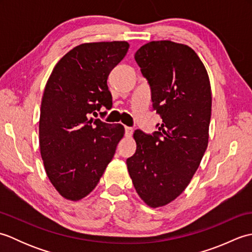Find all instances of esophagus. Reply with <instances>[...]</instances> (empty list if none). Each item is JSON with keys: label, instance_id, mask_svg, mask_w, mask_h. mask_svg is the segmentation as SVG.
Returning <instances> with one entry per match:
<instances>
[{"label": "esophagus", "instance_id": "obj_1", "mask_svg": "<svg viewBox=\"0 0 252 252\" xmlns=\"http://www.w3.org/2000/svg\"><path fill=\"white\" fill-rule=\"evenodd\" d=\"M132 133H133V129H132V127L126 126V136H131Z\"/></svg>", "mask_w": 252, "mask_h": 252}]
</instances>
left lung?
<instances>
[{
  "label": "left lung",
  "instance_id": "left-lung-1",
  "mask_svg": "<svg viewBox=\"0 0 252 252\" xmlns=\"http://www.w3.org/2000/svg\"><path fill=\"white\" fill-rule=\"evenodd\" d=\"M162 119L153 135L136 130V152L126 159L136 192L152 208L180 196L208 146L211 87L195 51L172 41H152L134 55Z\"/></svg>",
  "mask_w": 252,
  "mask_h": 252
}]
</instances>
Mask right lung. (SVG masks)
Masks as SVG:
<instances>
[{"instance_id":"right-lung-1","label":"right lung","mask_w":252,"mask_h":252,"mask_svg":"<svg viewBox=\"0 0 252 252\" xmlns=\"http://www.w3.org/2000/svg\"><path fill=\"white\" fill-rule=\"evenodd\" d=\"M129 46L126 41L78 45L47 80L39 121L41 157L51 183L66 199H82L95 189L125 134L121 125L89 118L110 105L107 79Z\"/></svg>"}]
</instances>
